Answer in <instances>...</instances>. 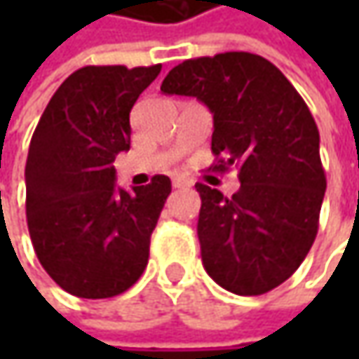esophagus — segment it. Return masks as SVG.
Instances as JSON below:
<instances>
[{
    "label": "esophagus",
    "mask_w": 359,
    "mask_h": 359,
    "mask_svg": "<svg viewBox=\"0 0 359 359\" xmlns=\"http://www.w3.org/2000/svg\"><path fill=\"white\" fill-rule=\"evenodd\" d=\"M191 186H194V182H191L189 177H184V175H175V177H173V187H177V189H184V187Z\"/></svg>",
    "instance_id": "obj_1"
}]
</instances>
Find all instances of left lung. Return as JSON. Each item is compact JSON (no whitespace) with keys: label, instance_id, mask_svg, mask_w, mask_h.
<instances>
[{"label":"left lung","instance_id":"8db88e82","mask_svg":"<svg viewBox=\"0 0 359 359\" xmlns=\"http://www.w3.org/2000/svg\"><path fill=\"white\" fill-rule=\"evenodd\" d=\"M161 91L208 105L219 158L214 170H240L231 198L196 184L203 268L238 296L278 287L310 252L325 194L320 131L308 105L273 63L248 51L186 60Z\"/></svg>","mask_w":359,"mask_h":359}]
</instances>
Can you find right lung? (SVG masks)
<instances>
[{
	"mask_svg": "<svg viewBox=\"0 0 359 359\" xmlns=\"http://www.w3.org/2000/svg\"><path fill=\"white\" fill-rule=\"evenodd\" d=\"M161 65H88L49 100L25 163V214L39 264L67 294L114 297L140 280L149 238L172 191L168 175L116 186L130 149V111Z\"/></svg>",
	"mask_w": 359,
	"mask_h": 359,
	"instance_id": "add662e5",
	"label": "right lung"
}]
</instances>
